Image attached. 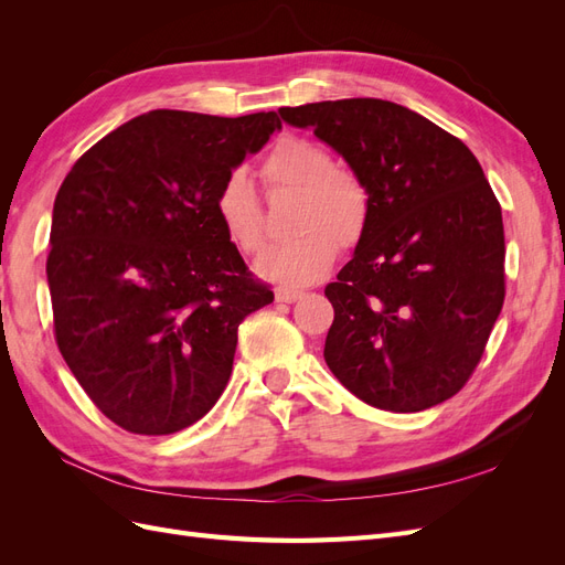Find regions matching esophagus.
Segmentation results:
<instances>
[{
    "label": "esophagus",
    "instance_id": "esophagus-1",
    "mask_svg": "<svg viewBox=\"0 0 565 565\" xmlns=\"http://www.w3.org/2000/svg\"><path fill=\"white\" fill-rule=\"evenodd\" d=\"M301 289H295V287H278L276 289V301H282V303H292L297 299H301Z\"/></svg>",
    "mask_w": 565,
    "mask_h": 565
}]
</instances>
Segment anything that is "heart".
Returning a JSON list of instances; mask_svg holds the SVG:
<instances>
[{
	"instance_id": "heart-1",
	"label": "heart",
	"mask_w": 565,
	"mask_h": 565,
	"mask_svg": "<svg viewBox=\"0 0 565 565\" xmlns=\"http://www.w3.org/2000/svg\"><path fill=\"white\" fill-rule=\"evenodd\" d=\"M259 172L270 193L299 195L295 212L299 235L259 256V276L289 285L311 282L332 266L339 247L361 243L372 212L370 188L353 169L339 167L328 148L301 136H282L264 156ZM214 210L237 249L262 252L266 245L264 207L243 169H233L218 183Z\"/></svg>"
}]
</instances>
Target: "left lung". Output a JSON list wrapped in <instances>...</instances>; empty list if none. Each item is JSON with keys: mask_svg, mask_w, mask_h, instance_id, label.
I'll return each mask as SVG.
<instances>
[{"mask_svg": "<svg viewBox=\"0 0 565 565\" xmlns=\"http://www.w3.org/2000/svg\"><path fill=\"white\" fill-rule=\"evenodd\" d=\"M370 188V224L324 287V363L388 413L452 398L481 363L504 303L502 207L457 136L382 98L282 108Z\"/></svg>", "mask_w": 565, "mask_h": 565, "instance_id": "1", "label": "left lung"}]
</instances>
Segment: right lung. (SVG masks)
<instances>
[{"label": "right lung", "mask_w": 565, "mask_h": 565, "mask_svg": "<svg viewBox=\"0 0 565 565\" xmlns=\"http://www.w3.org/2000/svg\"><path fill=\"white\" fill-rule=\"evenodd\" d=\"M278 113L152 110L73 164L51 218L46 278L61 355L129 434L195 424L224 393L241 322L273 301L221 228L224 177Z\"/></svg>", "instance_id": "add662e5"}]
</instances>
